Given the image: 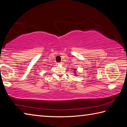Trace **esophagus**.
Here are the masks:
<instances>
[{
	"mask_svg": "<svg viewBox=\"0 0 127 127\" xmlns=\"http://www.w3.org/2000/svg\"><path fill=\"white\" fill-rule=\"evenodd\" d=\"M58 64H63V63H62V62H61V63H58Z\"/></svg>",
	"mask_w": 127,
	"mask_h": 127,
	"instance_id": "34e87169",
	"label": "esophagus"
}]
</instances>
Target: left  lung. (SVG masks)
<instances>
[{"label": "left lung", "instance_id": "obj_1", "mask_svg": "<svg viewBox=\"0 0 127 127\" xmlns=\"http://www.w3.org/2000/svg\"><path fill=\"white\" fill-rule=\"evenodd\" d=\"M76 70H77V69H74V73L75 74V75H76V74H77V73H76Z\"/></svg>", "mask_w": 127, "mask_h": 127}]
</instances>
